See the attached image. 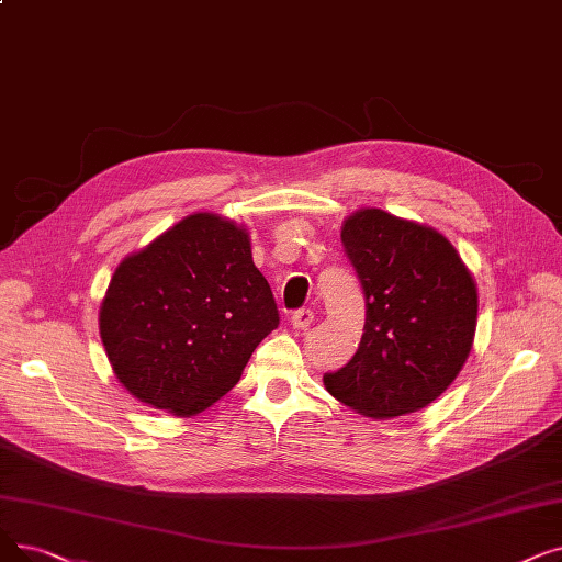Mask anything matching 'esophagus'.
Returning <instances> with one entry per match:
<instances>
[{
  "label": "esophagus",
  "mask_w": 562,
  "mask_h": 562,
  "mask_svg": "<svg viewBox=\"0 0 562 562\" xmlns=\"http://www.w3.org/2000/svg\"><path fill=\"white\" fill-rule=\"evenodd\" d=\"M314 322V312L312 310H296L294 314H291V326H294L296 330H307Z\"/></svg>",
  "instance_id": "obj_1"
}]
</instances>
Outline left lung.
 I'll use <instances>...</instances> for the list:
<instances>
[{
    "label": "left lung",
    "mask_w": 562,
    "mask_h": 562,
    "mask_svg": "<svg viewBox=\"0 0 562 562\" xmlns=\"http://www.w3.org/2000/svg\"><path fill=\"white\" fill-rule=\"evenodd\" d=\"M341 246L364 294L358 351L324 374L328 393L368 418L420 411L457 379L477 326V286L452 243L427 225L360 209Z\"/></svg>",
    "instance_id": "obj_1"
}]
</instances>
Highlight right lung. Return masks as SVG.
Here are the masks:
<instances>
[{
	"label": "right lung",
	"mask_w": 562,
	"mask_h": 562,
	"mask_svg": "<svg viewBox=\"0 0 562 562\" xmlns=\"http://www.w3.org/2000/svg\"><path fill=\"white\" fill-rule=\"evenodd\" d=\"M278 324L248 232L215 213L183 217L121 261L99 314L119 383L183 418L227 395Z\"/></svg>",
	"instance_id": "add662e5"
}]
</instances>
